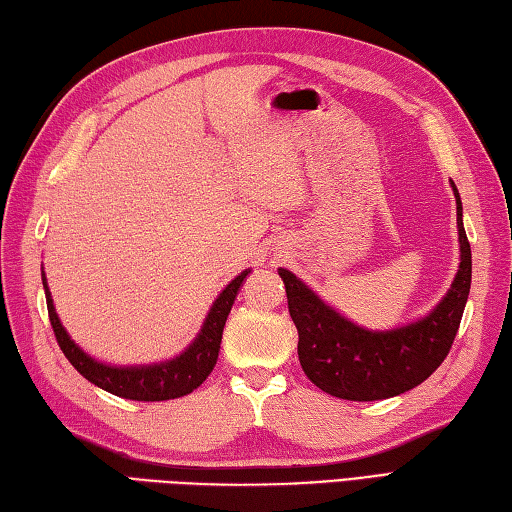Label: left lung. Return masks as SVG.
<instances>
[{
    "mask_svg": "<svg viewBox=\"0 0 512 512\" xmlns=\"http://www.w3.org/2000/svg\"><path fill=\"white\" fill-rule=\"evenodd\" d=\"M458 212L460 265L449 291L427 315L410 324L370 331L324 302L293 271L280 267L291 320L298 328V357L306 377L326 394L346 401H381L423 383L456 339L471 289V245L462 201L451 181Z\"/></svg>",
    "mask_w": 512,
    "mask_h": 512,
    "instance_id": "1",
    "label": "left lung"
}]
</instances>
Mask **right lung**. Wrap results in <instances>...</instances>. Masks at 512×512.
Wrapping results in <instances>:
<instances>
[{
	"label": "right lung",
	"instance_id": "add662e5",
	"mask_svg": "<svg viewBox=\"0 0 512 512\" xmlns=\"http://www.w3.org/2000/svg\"><path fill=\"white\" fill-rule=\"evenodd\" d=\"M249 271L252 269L241 271V274L217 295V300L212 302L206 320L201 324V331L177 357L155 363H142V366H113V363L98 361L92 355H87L61 324L43 269L41 280L56 342H59L67 361H70L89 383H94L105 392L122 396V399L129 401H170L197 390L199 385L208 379L212 368L217 366L225 320L232 311V304L238 291H241L245 278L249 276Z\"/></svg>",
	"mask_w": 512,
	"mask_h": 512
}]
</instances>
